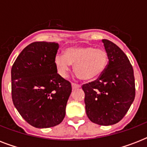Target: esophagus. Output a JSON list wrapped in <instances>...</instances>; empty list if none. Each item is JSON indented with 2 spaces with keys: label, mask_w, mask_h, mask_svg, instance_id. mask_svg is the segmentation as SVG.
<instances>
[{
  "label": "esophagus",
  "mask_w": 147,
  "mask_h": 147,
  "mask_svg": "<svg viewBox=\"0 0 147 147\" xmlns=\"http://www.w3.org/2000/svg\"><path fill=\"white\" fill-rule=\"evenodd\" d=\"M71 88H72V89H76V88H81V85L78 84H76V83H71Z\"/></svg>",
  "instance_id": "34e87169"
}]
</instances>
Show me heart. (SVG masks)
<instances>
[{
	"instance_id": "1",
	"label": "heart",
	"mask_w": 147,
	"mask_h": 147,
	"mask_svg": "<svg viewBox=\"0 0 147 147\" xmlns=\"http://www.w3.org/2000/svg\"><path fill=\"white\" fill-rule=\"evenodd\" d=\"M54 62L63 77L67 76L72 64L75 65L76 75L81 79L94 80L105 71L107 55L104 49L92 47H73L67 48L65 55L56 54Z\"/></svg>"
}]
</instances>
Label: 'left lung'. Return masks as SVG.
I'll return each instance as SVG.
<instances>
[{"mask_svg": "<svg viewBox=\"0 0 147 147\" xmlns=\"http://www.w3.org/2000/svg\"><path fill=\"white\" fill-rule=\"evenodd\" d=\"M108 58L105 71L94 82L82 85L86 114L101 126L118 123L135 98L134 69L125 53L116 44L102 40Z\"/></svg>", "mask_w": 147, "mask_h": 147, "instance_id": "8db88e82", "label": "left lung"}]
</instances>
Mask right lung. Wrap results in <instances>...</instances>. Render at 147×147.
Wrapping results in <instances>:
<instances>
[{
  "mask_svg": "<svg viewBox=\"0 0 147 147\" xmlns=\"http://www.w3.org/2000/svg\"><path fill=\"white\" fill-rule=\"evenodd\" d=\"M57 42H34L25 47L11 69L12 100L22 117L36 128L59 124L71 92V83L57 73Z\"/></svg>",
  "mask_w": 147,
  "mask_h": 147,
  "instance_id": "obj_1",
  "label": "right lung"
}]
</instances>
